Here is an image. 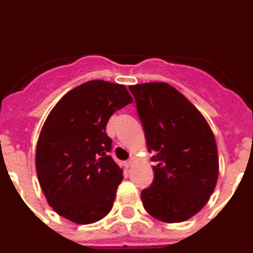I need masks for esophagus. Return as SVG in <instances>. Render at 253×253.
<instances>
[{
    "instance_id": "34e87169",
    "label": "esophagus",
    "mask_w": 253,
    "mask_h": 253,
    "mask_svg": "<svg viewBox=\"0 0 253 253\" xmlns=\"http://www.w3.org/2000/svg\"><path fill=\"white\" fill-rule=\"evenodd\" d=\"M133 162H134L133 158H130V160H128V161H125V167H130L131 165H133Z\"/></svg>"
}]
</instances>
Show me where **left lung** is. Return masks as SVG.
I'll use <instances>...</instances> for the list:
<instances>
[{"label":"left lung","instance_id":"8db88e82","mask_svg":"<svg viewBox=\"0 0 253 253\" xmlns=\"http://www.w3.org/2000/svg\"><path fill=\"white\" fill-rule=\"evenodd\" d=\"M135 97L154 180L140 194L144 209L165 223L187 220L204 208L219 175L215 138L203 114L165 82L129 86Z\"/></svg>","mask_w":253,"mask_h":253}]
</instances>
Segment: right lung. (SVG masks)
Instances as JSON below:
<instances>
[{
	"mask_svg": "<svg viewBox=\"0 0 253 253\" xmlns=\"http://www.w3.org/2000/svg\"><path fill=\"white\" fill-rule=\"evenodd\" d=\"M131 102L125 86L95 80L67 92L51 109L38 139L35 166L55 213L77 224L109 214L123 169L109 156L106 124Z\"/></svg>",
	"mask_w": 253,
	"mask_h": 253,
	"instance_id": "1",
	"label": "right lung"
}]
</instances>
